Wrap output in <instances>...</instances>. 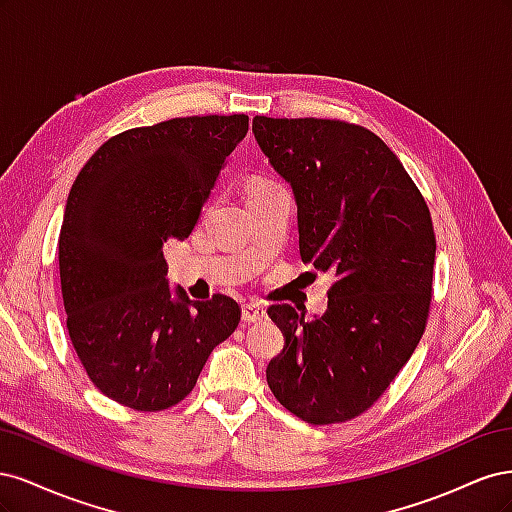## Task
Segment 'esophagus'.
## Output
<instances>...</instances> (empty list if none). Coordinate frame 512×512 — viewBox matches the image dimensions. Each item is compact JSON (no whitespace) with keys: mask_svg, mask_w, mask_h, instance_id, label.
Here are the masks:
<instances>
[{"mask_svg":"<svg viewBox=\"0 0 512 512\" xmlns=\"http://www.w3.org/2000/svg\"><path fill=\"white\" fill-rule=\"evenodd\" d=\"M241 318H243V322H262V320H267V309L262 307V305H258V303H245L243 305V309H241Z\"/></svg>","mask_w":512,"mask_h":512,"instance_id":"obj_1","label":"esophagus"}]
</instances>
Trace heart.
<instances>
[{
  "mask_svg": "<svg viewBox=\"0 0 512 512\" xmlns=\"http://www.w3.org/2000/svg\"><path fill=\"white\" fill-rule=\"evenodd\" d=\"M262 183H267V181H258V183H252V185H262Z\"/></svg>",
  "mask_w": 512,
  "mask_h": 512,
  "instance_id": "obj_1",
  "label": "heart"
}]
</instances>
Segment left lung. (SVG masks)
<instances>
[{
    "mask_svg": "<svg viewBox=\"0 0 512 512\" xmlns=\"http://www.w3.org/2000/svg\"><path fill=\"white\" fill-rule=\"evenodd\" d=\"M252 132L292 188L301 260L335 277L327 312L314 320L292 305L269 307L284 333L269 389L305 423H342L389 389L421 342L436 262L431 215L374 132L260 115Z\"/></svg>",
    "mask_w": 512,
    "mask_h": 512,
    "instance_id": "obj_1",
    "label": "left lung"
}]
</instances>
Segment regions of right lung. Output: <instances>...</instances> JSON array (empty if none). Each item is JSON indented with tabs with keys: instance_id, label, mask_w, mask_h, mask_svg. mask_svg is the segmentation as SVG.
<instances>
[{
	"instance_id": "obj_1",
	"label": "right lung",
	"mask_w": 512,
	"mask_h": 512,
	"mask_svg": "<svg viewBox=\"0 0 512 512\" xmlns=\"http://www.w3.org/2000/svg\"><path fill=\"white\" fill-rule=\"evenodd\" d=\"M247 115L168 119L113 136L68 194L59 277L72 346L98 389L141 412L188 395L241 320L235 299L170 288L164 243L198 224Z\"/></svg>"
}]
</instances>
